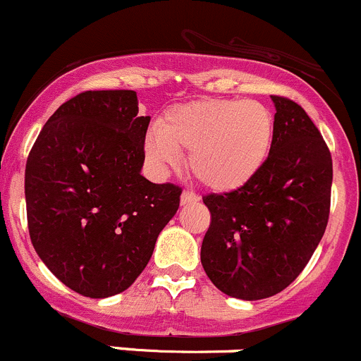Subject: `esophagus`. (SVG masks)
I'll list each match as a JSON object with an SVG mask.
<instances>
[{
    "instance_id": "obj_1",
    "label": "esophagus",
    "mask_w": 361,
    "mask_h": 361,
    "mask_svg": "<svg viewBox=\"0 0 361 361\" xmlns=\"http://www.w3.org/2000/svg\"><path fill=\"white\" fill-rule=\"evenodd\" d=\"M198 200H200V197L197 193H193V191H183V195H180V205L197 204Z\"/></svg>"
}]
</instances>
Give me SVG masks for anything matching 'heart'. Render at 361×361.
<instances>
[{
  "label": "heart",
  "instance_id": "obj_1",
  "mask_svg": "<svg viewBox=\"0 0 361 361\" xmlns=\"http://www.w3.org/2000/svg\"><path fill=\"white\" fill-rule=\"evenodd\" d=\"M274 118L269 108L241 99H198L171 106L147 131L143 150L164 173L190 150V170L218 193L241 190L269 157Z\"/></svg>",
  "mask_w": 361,
  "mask_h": 361
}]
</instances>
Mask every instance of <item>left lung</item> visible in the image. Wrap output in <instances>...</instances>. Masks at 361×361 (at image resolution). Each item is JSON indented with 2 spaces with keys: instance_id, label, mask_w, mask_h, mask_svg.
Here are the masks:
<instances>
[{
  "instance_id": "obj_1",
  "label": "left lung",
  "mask_w": 361,
  "mask_h": 361,
  "mask_svg": "<svg viewBox=\"0 0 361 361\" xmlns=\"http://www.w3.org/2000/svg\"><path fill=\"white\" fill-rule=\"evenodd\" d=\"M274 136L262 170L241 190L207 195L211 226L200 260L226 296L257 301L303 271L324 235L333 164L321 133L300 104L271 95Z\"/></svg>"
}]
</instances>
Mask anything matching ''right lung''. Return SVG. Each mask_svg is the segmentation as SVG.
<instances>
[{
    "mask_svg": "<svg viewBox=\"0 0 361 361\" xmlns=\"http://www.w3.org/2000/svg\"><path fill=\"white\" fill-rule=\"evenodd\" d=\"M149 122L135 90L85 92L51 115L28 156L32 245L81 296L129 289L178 209L180 188L142 175Z\"/></svg>",
    "mask_w": 361,
    "mask_h": 361,
    "instance_id": "right-lung-1",
    "label": "right lung"
}]
</instances>
